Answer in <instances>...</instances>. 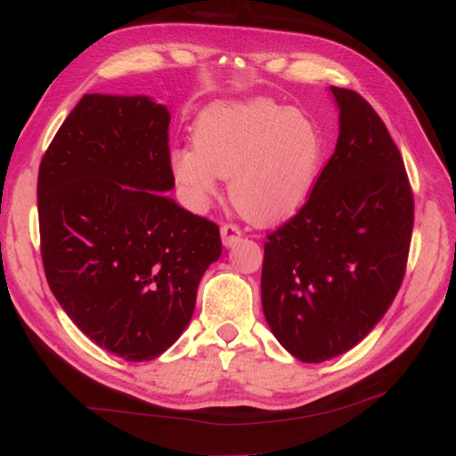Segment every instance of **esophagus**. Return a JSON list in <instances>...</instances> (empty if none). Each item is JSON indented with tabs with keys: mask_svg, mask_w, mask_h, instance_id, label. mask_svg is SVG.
Instances as JSON below:
<instances>
[{
	"mask_svg": "<svg viewBox=\"0 0 456 456\" xmlns=\"http://www.w3.org/2000/svg\"><path fill=\"white\" fill-rule=\"evenodd\" d=\"M220 238H223L226 247H233L241 238V228L233 223H224L223 228H220Z\"/></svg>",
	"mask_w": 456,
	"mask_h": 456,
	"instance_id": "obj_1",
	"label": "esophagus"
}]
</instances>
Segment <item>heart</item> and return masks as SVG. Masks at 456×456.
Wrapping results in <instances>:
<instances>
[{
	"instance_id": "1",
	"label": "heart",
	"mask_w": 456,
	"mask_h": 456,
	"mask_svg": "<svg viewBox=\"0 0 456 456\" xmlns=\"http://www.w3.org/2000/svg\"><path fill=\"white\" fill-rule=\"evenodd\" d=\"M325 142L315 121L266 99L215 106L198 119L194 146L173 150L171 169L194 211L230 176V200L253 223H280L310 200Z\"/></svg>"
}]
</instances>
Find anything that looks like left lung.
<instances>
[{"label":"left lung","instance_id":"1","mask_svg":"<svg viewBox=\"0 0 456 456\" xmlns=\"http://www.w3.org/2000/svg\"><path fill=\"white\" fill-rule=\"evenodd\" d=\"M335 154L305 207L268 233L262 310L297 360L320 363L363 340L402 287L415 201L402 154L372 106L330 87Z\"/></svg>","mask_w":456,"mask_h":456}]
</instances>
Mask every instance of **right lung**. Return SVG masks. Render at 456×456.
Returning a JSON list of instances; mask_svg holds the SVG:
<instances>
[{
	"mask_svg": "<svg viewBox=\"0 0 456 456\" xmlns=\"http://www.w3.org/2000/svg\"><path fill=\"white\" fill-rule=\"evenodd\" d=\"M171 114L148 96L86 94L37 175L41 260L54 298L101 348L161 355L191 320L218 226L163 191L175 186Z\"/></svg>",
	"mask_w": 456,
	"mask_h": 456,
	"instance_id": "add662e5",
	"label": "right lung"
}]
</instances>
